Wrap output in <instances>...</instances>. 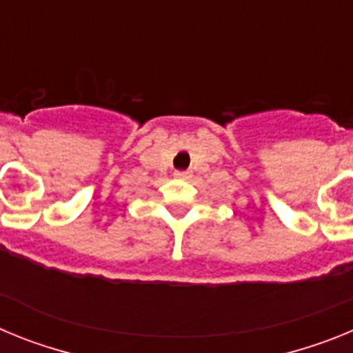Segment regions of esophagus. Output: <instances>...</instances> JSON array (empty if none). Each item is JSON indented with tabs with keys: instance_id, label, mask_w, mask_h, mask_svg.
<instances>
[{
	"instance_id": "esophagus-1",
	"label": "esophagus",
	"mask_w": 353,
	"mask_h": 353,
	"mask_svg": "<svg viewBox=\"0 0 353 353\" xmlns=\"http://www.w3.org/2000/svg\"><path fill=\"white\" fill-rule=\"evenodd\" d=\"M174 176H176V179H189L191 173H189V171H174Z\"/></svg>"
}]
</instances>
